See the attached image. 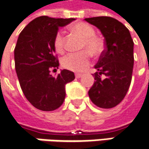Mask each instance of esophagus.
Instances as JSON below:
<instances>
[{
    "instance_id": "34e87169",
    "label": "esophagus",
    "mask_w": 149,
    "mask_h": 149,
    "mask_svg": "<svg viewBox=\"0 0 149 149\" xmlns=\"http://www.w3.org/2000/svg\"><path fill=\"white\" fill-rule=\"evenodd\" d=\"M81 76H82V75H81V73H76V74H75V77H76L77 78H80Z\"/></svg>"
}]
</instances>
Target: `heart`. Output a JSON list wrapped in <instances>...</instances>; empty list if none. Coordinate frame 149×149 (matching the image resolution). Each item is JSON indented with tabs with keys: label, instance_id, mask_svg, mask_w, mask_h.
Segmentation results:
<instances>
[{
	"label": "heart",
	"instance_id": "b5f03b06",
	"mask_svg": "<svg viewBox=\"0 0 149 149\" xmlns=\"http://www.w3.org/2000/svg\"><path fill=\"white\" fill-rule=\"evenodd\" d=\"M72 32L81 37L79 49L82 50L77 53H71L62 59V68L72 71L82 72L88 68L91 62V54L98 56L103 51V43L100 38L95 36L96 31L93 26L87 23H77L71 27ZM55 50L62 53L65 51L64 36L62 31H58L53 41Z\"/></svg>",
	"mask_w": 149,
	"mask_h": 149
}]
</instances>
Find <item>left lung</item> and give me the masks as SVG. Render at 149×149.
Wrapping results in <instances>:
<instances>
[{"label": "left lung", "instance_id": "left-lung-1", "mask_svg": "<svg viewBox=\"0 0 149 149\" xmlns=\"http://www.w3.org/2000/svg\"><path fill=\"white\" fill-rule=\"evenodd\" d=\"M85 21L100 30L105 49L94 68L95 81L88 95L94 104L112 108L125 97L132 81L133 41L128 29L110 16L86 18Z\"/></svg>", "mask_w": 149, "mask_h": 149}]
</instances>
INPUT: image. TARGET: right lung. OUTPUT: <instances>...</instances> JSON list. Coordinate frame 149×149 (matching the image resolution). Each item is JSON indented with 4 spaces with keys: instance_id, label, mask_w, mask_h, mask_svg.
Returning a JSON list of instances; mask_svg holds the SVG:
<instances>
[{
    "instance_id": "add662e5",
    "label": "right lung",
    "mask_w": 149,
    "mask_h": 149,
    "mask_svg": "<svg viewBox=\"0 0 149 149\" xmlns=\"http://www.w3.org/2000/svg\"><path fill=\"white\" fill-rule=\"evenodd\" d=\"M74 20L39 16L19 35L14 50L16 74L26 98L39 110L60 107L65 100L66 84L74 80V73L69 70H62L56 77L50 73L59 66L53 46L58 28Z\"/></svg>"
}]
</instances>
